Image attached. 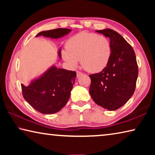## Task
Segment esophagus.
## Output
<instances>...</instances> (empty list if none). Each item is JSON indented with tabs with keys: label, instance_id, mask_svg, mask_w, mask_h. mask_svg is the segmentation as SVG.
I'll return each mask as SVG.
<instances>
[{
	"label": "esophagus",
	"instance_id": "34e87169",
	"mask_svg": "<svg viewBox=\"0 0 155 155\" xmlns=\"http://www.w3.org/2000/svg\"><path fill=\"white\" fill-rule=\"evenodd\" d=\"M83 75V73L81 72H79V71H77V77H80L81 76Z\"/></svg>",
	"mask_w": 155,
	"mask_h": 155
}]
</instances>
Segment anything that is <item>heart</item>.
Here are the masks:
<instances>
[{
  "mask_svg": "<svg viewBox=\"0 0 155 155\" xmlns=\"http://www.w3.org/2000/svg\"><path fill=\"white\" fill-rule=\"evenodd\" d=\"M63 51V58L72 68L77 67L78 60L87 71L96 73L108 65L111 54L109 40L105 36L83 31L70 38Z\"/></svg>",
  "mask_w": 155,
  "mask_h": 155,
  "instance_id": "b5f03b06",
  "label": "heart"
}]
</instances>
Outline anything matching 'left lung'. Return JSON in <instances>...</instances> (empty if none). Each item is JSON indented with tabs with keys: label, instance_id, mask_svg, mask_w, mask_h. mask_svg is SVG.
<instances>
[{
	"label": "left lung",
	"instance_id": "8db88e82",
	"mask_svg": "<svg viewBox=\"0 0 155 155\" xmlns=\"http://www.w3.org/2000/svg\"><path fill=\"white\" fill-rule=\"evenodd\" d=\"M96 32L109 38L111 54L103 70L90 75V94L97 104L114 111L134 93L138 77L137 60L132 46L116 31L106 28Z\"/></svg>",
	"mask_w": 155,
	"mask_h": 155
}]
</instances>
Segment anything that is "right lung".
I'll list each match as a JSON object with an SVG mask.
<instances>
[{"instance_id": "1", "label": "right lung", "mask_w": 155, "mask_h": 155, "mask_svg": "<svg viewBox=\"0 0 155 155\" xmlns=\"http://www.w3.org/2000/svg\"><path fill=\"white\" fill-rule=\"evenodd\" d=\"M69 28H56L37 34L51 38H59L69 33ZM61 58V48L59 51ZM77 73L55 66L50 68L40 78L31 81L28 86L21 84L25 101L37 111L52 114L60 111L68 103Z\"/></svg>"}]
</instances>
